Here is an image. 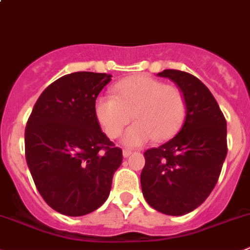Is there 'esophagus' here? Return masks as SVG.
I'll list each match as a JSON object with an SVG mask.
<instances>
[{
  "mask_svg": "<svg viewBox=\"0 0 250 250\" xmlns=\"http://www.w3.org/2000/svg\"><path fill=\"white\" fill-rule=\"evenodd\" d=\"M131 151H130V150H123V156L124 157H129L130 156V155H131Z\"/></svg>",
  "mask_w": 250,
  "mask_h": 250,
  "instance_id": "1",
  "label": "esophagus"
}]
</instances>
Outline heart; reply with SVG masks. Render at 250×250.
Listing matches in <instances>:
<instances>
[{"mask_svg": "<svg viewBox=\"0 0 250 250\" xmlns=\"http://www.w3.org/2000/svg\"><path fill=\"white\" fill-rule=\"evenodd\" d=\"M114 95H99L94 103L98 121L115 139L132 115L136 119L123 136L124 145L139 147L155 137L164 141L182 126L187 104L182 90L147 75L125 78L114 85Z\"/></svg>", "mask_w": 250, "mask_h": 250, "instance_id": "b5f03b06", "label": "heart"}]
</instances>
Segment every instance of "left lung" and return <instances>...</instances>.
<instances>
[{
  "label": "left lung",
  "instance_id": "8db88e82",
  "mask_svg": "<svg viewBox=\"0 0 250 250\" xmlns=\"http://www.w3.org/2000/svg\"><path fill=\"white\" fill-rule=\"evenodd\" d=\"M157 75L171 79L182 90L187 113L173 139L144 153L141 189L153 209L183 216L200 207L216 186L227 156V123L198 78L176 69Z\"/></svg>",
  "mask_w": 250,
  "mask_h": 250
}]
</instances>
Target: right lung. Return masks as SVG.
I'll use <instances>...</instances> for the list:
<instances>
[{
  "label": "right lung",
  "mask_w": 250,
  "mask_h": 250,
  "mask_svg": "<svg viewBox=\"0 0 250 250\" xmlns=\"http://www.w3.org/2000/svg\"><path fill=\"white\" fill-rule=\"evenodd\" d=\"M111 80L105 73L59 78L38 98L24 131L26 161L49 207L79 217L109 197L123 151L102 131L94 103Z\"/></svg>",
  "instance_id": "obj_1"
}]
</instances>
